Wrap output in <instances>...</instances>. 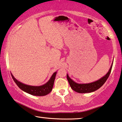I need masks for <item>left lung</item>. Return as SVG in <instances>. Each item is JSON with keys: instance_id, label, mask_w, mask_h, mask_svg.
Masks as SVG:
<instances>
[{"instance_id": "obj_1", "label": "left lung", "mask_w": 122, "mask_h": 122, "mask_svg": "<svg viewBox=\"0 0 122 122\" xmlns=\"http://www.w3.org/2000/svg\"><path fill=\"white\" fill-rule=\"evenodd\" d=\"M112 65H113V63L111 65L109 71L107 73L106 75L94 82L88 83V84H78L71 79L68 74H67V78L71 88L76 92H79V93H88V92H95L96 90L99 89L106 82L111 72Z\"/></svg>"}]
</instances>
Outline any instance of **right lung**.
Listing matches in <instances>:
<instances>
[{
	"label": "right lung",
	"mask_w": 122,
	"mask_h": 122,
	"mask_svg": "<svg viewBox=\"0 0 122 122\" xmlns=\"http://www.w3.org/2000/svg\"><path fill=\"white\" fill-rule=\"evenodd\" d=\"M56 73H57L56 72L54 73L49 81L45 84L41 85V86H32V85H28L23 84L16 79L13 75L11 73V74L12 77L14 81L22 90L24 91L25 92L30 94V95L41 96L48 95L51 92L52 88H53Z\"/></svg>",
	"instance_id": "obj_1"
}]
</instances>
